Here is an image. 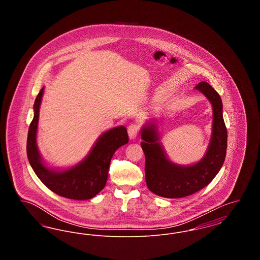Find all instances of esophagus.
<instances>
[{"label": "esophagus", "mask_w": 260, "mask_h": 260, "mask_svg": "<svg viewBox=\"0 0 260 260\" xmlns=\"http://www.w3.org/2000/svg\"><path fill=\"white\" fill-rule=\"evenodd\" d=\"M138 128H139V125L136 123H132L127 126V133H128V136H129L131 139L136 138L137 134H138Z\"/></svg>", "instance_id": "34e87169"}]
</instances>
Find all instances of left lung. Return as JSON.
Instances as JSON below:
<instances>
[{
	"label": "left lung",
	"instance_id": "8db88e82",
	"mask_svg": "<svg viewBox=\"0 0 260 260\" xmlns=\"http://www.w3.org/2000/svg\"><path fill=\"white\" fill-rule=\"evenodd\" d=\"M196 88L203 92L213 109L212 136L207 154L201 161L181 167L169 161L158 142L157 126L149 124L141 131V147L145 155V180L150 191L165 198H183L209 185L220 171L226 156L227 128L222 116V101L207 82Z\"/></svg>",
	"mask_w": 260,
	"mask_h": 260
}]
</instances>
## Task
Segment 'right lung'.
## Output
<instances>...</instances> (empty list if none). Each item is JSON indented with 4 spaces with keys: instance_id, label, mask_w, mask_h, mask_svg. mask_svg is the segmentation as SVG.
Returning <instances> with one entry per match:
<instances>
[{
    "instance_id": "add662e5",
    "label": "right lung",
    "mask_w": 260,
    "mask_h": 260,
    "mask_svg": "<svg viewBox=\"0 0 260 260\" xmlns=\"http://www.w3.org/2000/svg\"><path fill=\"white\" fill-rule=\"evenodd\" d=\"M44 88L40 90L34 103V118L29 125L27 136V157L39 179L55 194L71 200L93 198L104 188L108 170L115 151L128 142L124 126H118L99 137L87 158L73 168L53 172L41 161L36 144L40 105Z\"/></svg>"
}]
</instances>
